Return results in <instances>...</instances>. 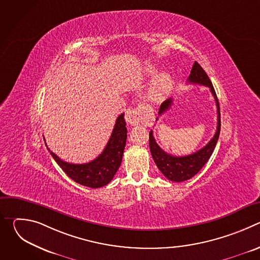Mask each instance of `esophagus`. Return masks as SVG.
<instances>
[{"label":"esophagus","mask_w":260,"mask_h":260,"mask_svg":"<svg viewBox=\"0 0 260 260\" xmlns=\"http://www.w3.org/2000/svg\"><path fill=\"white\" fill-rule=\"evenodd\" d=\"M124 119L126 121V123L132 124V125H136L138 123H140V121L142 120V112L140 108H136V109H128L125 115H124Z\"/></svg>","instance_id":"obj_1"}]
</instances>
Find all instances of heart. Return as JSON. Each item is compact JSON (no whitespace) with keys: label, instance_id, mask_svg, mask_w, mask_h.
Returning <instances> with one entry per match:
<instances>
[{"label":"heart","instance_id":"obj_1","mask_svg":"<svg viewBox=\"0 0 260 260\" xmlns=\"http://www.w3.org/2000/svg\"><path fill=\"white\" fill-rule=\"evenodd\" d=\"M148 72L153 74L154 70L150 68L148 70ZM172 87H173V80L170 74L161 73L153 79L150 86L148 87L146 96L152 103H159L168 96Z\"/></svg>","mask_w":260,"mask_h":260}]
</instances>
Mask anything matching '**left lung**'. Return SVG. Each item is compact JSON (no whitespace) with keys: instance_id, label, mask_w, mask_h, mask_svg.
Instances as JSON below:
<instances>
[{"instance_id":"1","label":"left lung","mask_w":260,"mask_h":260,"mask_svg":"<svg viewBox=\"0 0 260 260\" xmlns=\"http://www.w3.org/2000/svg\"><path fill=\"white\" fill-rule=\"evenodd\" d=\"M188 82L192 84L204 85L210 88L217 106V129L214 137L205 147H203L202 149L198 150L192 154L185 155V156H174L172 154L165 152L158 146V144L155 142V139L153 137V132L150 131L149 147H150V152L153 157V160L157 166V168L159 169V171L164 174V176L173 182L186 181L192 178L194 175H197L200 172V170L206 165V162L209 160L210 156L212 155L220 134L221 121H220V107H219L218 99L211 80L209 79L204 69L197 61H194L192 66L190 75L188 77ZM172 104H173L172 99L165 101L160 105L158 114L159 115L164 114L168 109L171 108ZM157 119L158 117L156 118V120Z\"/></svg>"}]
</instances>
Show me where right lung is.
<instances>
[{"label": "right lung", "instance_id": "right-lung-1", "mask_svg": "<svg viewBox=\"0 0 260 260\" xmlns=\"http://www.w3.org/2000/svg\"><path fill=\"white\" fill-rule=\"evenodd\" d=\"M125 125L124 113H122L116 119L113 132L111 134L110 140L103 152L95 159L87 164H69L61 160L48 148L47 149L56 164L72 180L90 188L103 187L113 179L121 165L127 138V129Z\"/></svg>", "mask_w": 260, "mask_h": 260}]
</instances>
